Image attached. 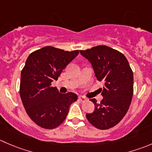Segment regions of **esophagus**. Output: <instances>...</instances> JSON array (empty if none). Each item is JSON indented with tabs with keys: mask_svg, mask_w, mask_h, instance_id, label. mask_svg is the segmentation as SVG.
Returning <instances> with one entry per match:
<instances>
[{
	"mask_svg": "<svg viewBox=\"0 0 152 152\" xmlns=\"http://www.w3.org/2000/svg\"><path fill=\"white\" fill-rule=\"evenodd\" d=\"M79 101H81V102H85L87 100V99L85 98V97H83V96H79Z\"/></svg>",
	"mask_w": 152,
	"mask_h": 152,
	"instance_id": "obj_1",
	"label": "esophagus"
}]
</instances>
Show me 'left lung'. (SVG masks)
<instances>
[{"mask_svg": "<svg viewBox=\"0 0 152 152\" xmlns=\"http://www.w3.org/2000/svg\"><path fill=\"white\" fill-rule=\"evenodd\" d=\"M80 53L92 64L99 82L104 83L102 100L97 103L91 99L95 109L87 113L88 122L100 130L118 124L124 117L132 102L134 76L127 58L122 53L104 45L94 47Z\"/></svg>", "mask_w": 152, "mask_h": 152, "instance_id": "obj_1", "label": "left lung"}]
</instances>
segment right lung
Masks as SVG:
<instances>
[{
  "label": "right lung",
  "mask_w": 152,
  "mask_h": 152,
  "mask_svg": "<svg viewBox=\"0 0 152 152\" xmlns=\"http://www.w3.org/2000/svg\"><path fill=\"white\" fill-rule=\"evenodd\" d=\"M79 53L48 46L28 56L20 73V96L28 116L40 127H58L65 120L70 104L77 100L76 94H61L51 83Z\"/></svg>",
  "instance_id": "add662e5"
}]
</instances>
